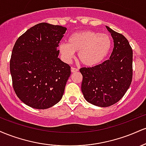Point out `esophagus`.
<instances>
[{
    "instance_id": "1",
    "label": "esophagus",
    "mask_w": 146,
    "mask_h": 146,
    "mask_svg": "<svg viewBox=\"0 0 146 146\" xmlns=\"http://www.w3.org/2000/svg\"><path fill=\"white\" fill-rule=\"evenodd\" d=\"M71 72L72 73H75V72L78 71V68H75V67H71Z\"/></svg>"
}]
</instances>
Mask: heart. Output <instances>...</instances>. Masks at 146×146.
Wrapping results in <instances>:
<instances>
[{
    "mask_svg": "<svg viewBox=\"0 0 146 146\" xmlns=\"http://www.w3.org/2000/svg\"><path fill=\"white\" fill-rule=\"evenodd\" d=\"M112 46L110 36L94 31H82L73 33L68 43L61 42L59 51L63 59L69 62L75 52H79L80 61L86 66H95L104 60Z\"/></svg>",
    "mask_w": 146,
    "mask_h": 146,
    "instance_id": "obj_1",
    "label": "heart"
}]
</instances>
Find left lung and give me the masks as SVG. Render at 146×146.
Masks as SVG:
<instances>
[{
	"instance_id": "left-lung-1",
	"label": "left lung",
	"mask_w": 146,
	"mask_h": 146,
	"mask_svg": "<svg viewBox=\"0 0 146 146\" xmlns=\"http://www.w3.org/2000/svg\"><path fill=\"white\" fill-rule=\"evenodd\" d=\"M106 27L114 42L110 58L96 66L80 69L85 100L100 107L110 106L119 101L132 79V49L128 40L121 33Z\"/></svg>"
}]
</instances>
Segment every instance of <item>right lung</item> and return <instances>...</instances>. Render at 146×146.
Returning <instances> with one entry per match:
<instances>
[{
  "instance_id": "obj_1",
  "label": "right lung",
  "mask_w": 146,
  "mask_h": 146,
  "mask_svg": "<svg viewBox=\"0 0 146 146\" xmlns=\"http://www.w3.org/2000/svg\"><path fill=\"white\" fill-rule=\"evenodd\" d=\"M66 29L60 25L39 23L15 43L10 73L15 93L26 105L46 109L62 98L71 66L58 58L57 48Z\"/></svg>"
}]
</instances>
